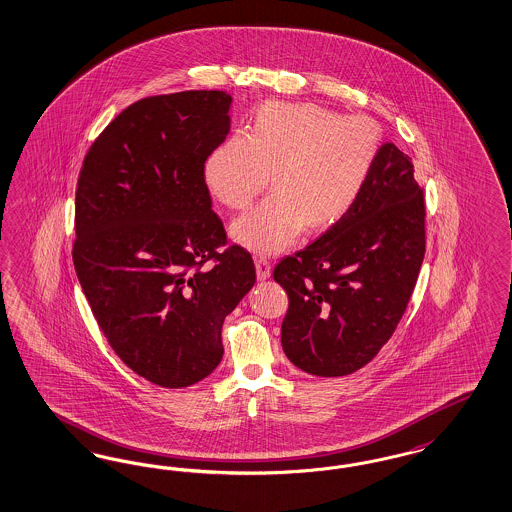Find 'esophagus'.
Here are the masks:
<instances>
[{
	"label": "esophagus",
	"instance_id": "34e87169",
	"mask_svg": "<svg viewBox=\"0 0 512 512\" xmlns=\"http://www.w3.org/2000/svg\"><path fill=\"white\" fill-rule=\"evenodd\" d=\"M255 268H257V278H259V280L270 278L272 265H270V261H268L266 257H263V255H257V257H255Z\"/></svg>",
	"mask_w": 512,
	"mask_h": 512
}]
</instances>
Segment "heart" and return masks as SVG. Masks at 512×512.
<instances>
[{
	"label": "heart",
	"mask_w": 512,
	"mask_h": 512,
	"mask_svg": "<svg viewBox=\"0 0 512 512\" xmlns=\"http://www.w3.org/2000/svg\"><path fill=\"white\" fill-rule=\"evenodd\" d=\"M381 148L364 116H337L312 103H266L246 135L226 137L205 160L211 194L246 209L270 175L272 196L232 225V236L259 253L291 246L308 226L337 223L360 196Z\"/></svg>",
	"instance_id": "obj_1"
}]
</instances>
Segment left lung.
I'll return each mask as SVG.
<instances>
[{
	"mask_svg": "<svg viewBox=\"0 0 512 512\" xmlns=\"http://www.w3.org/2000/svg\"><path fill=\"white\" fill-rule=\"evenodd\" d=\"M423 257V188L408 154L385 143L347 213L274 268L289 297L287 358L318 377L364 368L398 326Z\"/></svg>",
	"mask_w": 512,
	"mask_h": 512,
	"instance_id": "left-lung-1",
	"label": "left lung"
}]
</instances>
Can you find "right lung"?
<instances>
[{"mask_svg":"<svg viewBox=\"0 0 512 512\" xmlns=\"http://www.w3.org/2000/svg\"><path fill=\"white\" fill-rule=\"evenodd\" d=\"M230 104L225 91L137 101L91 144L78 179L72 259L83 293L123 364L165 389L219 366L223 322L255 284L249 251H219L225 226L204 177Z\"/></svg>","mask_w":512,"mask_h":512,"instance_id":"1","label":"right lung"}]
</instances>
